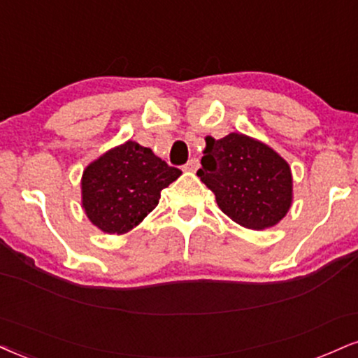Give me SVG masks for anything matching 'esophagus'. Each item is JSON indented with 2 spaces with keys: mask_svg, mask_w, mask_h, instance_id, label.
I'll return each mask as SVG.
<instances>
[{
  "mask_svg": "<svg viewBox=\"0 0 358 358\" xmlns=\"http://www.w3.org/2000/svg\"><path fill=\"white\" fill-rule=\"evenodd\" d=\"M198 166H200V162H198V158H192V160H188V163L183 168L187 171H196Z\"/></svg>",
  "mask_w": 358,
  "mask_h": 358,
  "instance_id": "34e87169",
  "label": "esophagus"
}]
</instances>
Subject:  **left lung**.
<instances>
[{
	"instance_id": "obj_1",
	"label": "left lung",
	"mask_w": 358,
	"mask_h": 358,
	"mask_svg": "<svg viewBox=\"0 0 358 358\" xmlns=\"http://www.w3.org/2000/svg\"><path fill=\"white\" fill-rule=\"evenodd\" d=\"M200 180L220 210L245 228L264 230L285 217L292 205V171L268 145L242 133L206 136Z\"/></svg>"
}]
</instances>
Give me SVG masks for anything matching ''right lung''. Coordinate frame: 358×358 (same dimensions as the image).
I'll return each instance as SVG.
<instances>
[{"instance_id": "1", "label": "right lung", "mask_w": 358, "mask_h": 358, "mask_svg": "<svg viewBox=\"0 0 358 358\" xmlns=\"http://www.w3.org/2000/svg\"><path fill=\"white\" fill-rule=\"evenodd\" d=\"M180 175L152 150L128 140L85 168L81 203L101 231L127 234L153 212L163 188Z\"/></svg>"}]
</instances>
